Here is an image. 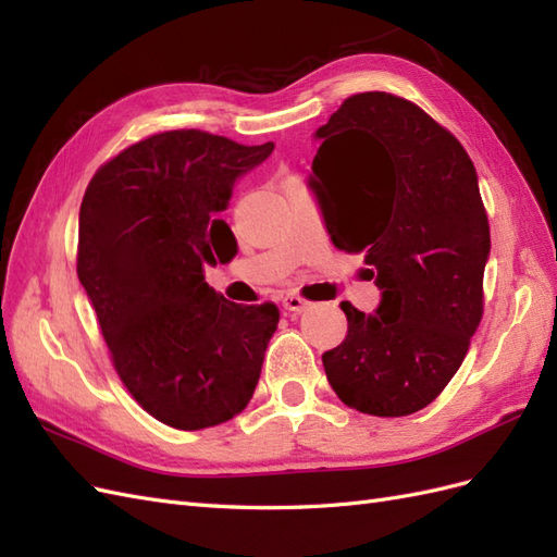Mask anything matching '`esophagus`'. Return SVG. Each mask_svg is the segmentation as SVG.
Instances as JSON below:
<instances>
[{"label": "esophagus", "instance_id": "1", "mask_svg": "<svg viewBox=\"0 0 557 557\" xmlns=\"http://www.w3.org/2000/svg\"><path fill=\"white\" fill-rule=\"evenodd\" d=\"M282 306H284V310H289V312H304V310L310 308V304L306 301V298L296 296V294H287V296H284V298H282Z\"/></svg>", "mask_w": 557, "mask_h": 557}]
</instances>
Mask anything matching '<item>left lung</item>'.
<instances>
[{
  "instance_id": "8db88e82",
  "label": "left lung",
  "mask_w": 557,
  "mask_h": 557,
  "mask_svg": "<svg viewBox=\"0 0 557 557\" xmlns=\"http://www.w3.org/2000/svg\"><path fill=\"white\" fill-rule=\"evenodd\" d=\"M312 176L334 247L364 253L381 304L348 301L344 344L322 355L341 403L372 417L431 405L482 320L490 223L468 152L431 115L386 91L346 98L315 132Z\"/></svg>"
}]
</instances>
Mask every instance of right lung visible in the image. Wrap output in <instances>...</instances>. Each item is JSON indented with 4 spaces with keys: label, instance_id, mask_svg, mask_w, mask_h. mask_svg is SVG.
<instances>
[{
    "label": "right lung",
    "instance_id": "obj_1",
    "mask_svg": "<svg viewBox=\"0 0 557 557\" xmlns=\"http://www.w3.org/2000/svg\"><path fill=\"white\" fill-rule=\"evenodd\" d=\"M273 143L197 129L154 134L96 171L79 207L77 275L122 383L178 431L231 421L251 400L275 304H231L205 282L237 249L219 213Z\"/></svg>",
    "mask_w": 557,
    "mask_h": 557
}]
</instances>
